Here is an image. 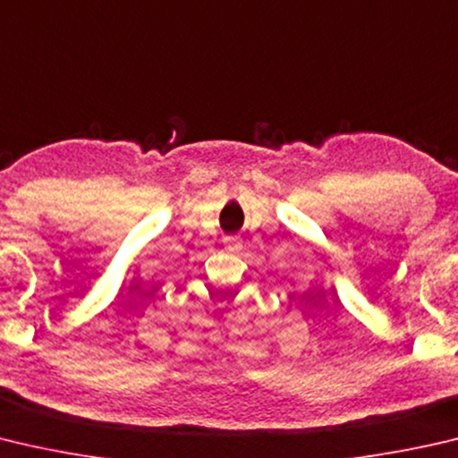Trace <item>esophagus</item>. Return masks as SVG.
I'll return each mask as SVG.
<instances>
[{"instance_id": "34e87169", "label": "esophagus", "mask_w": 458, "mask_h": 458, "mask_svg": "<svg viewBox=\"0 0 458 458\" xmlns=\"http://www.w3.org/2000/svg\"><path fill=\"white\" fill-rule=\"evenodd\" d=\"M224 244H226L228 250H232V252H238L240 248H242V244H240V238H236V236L224 238Z\"/></svg>"}]
</instances>
